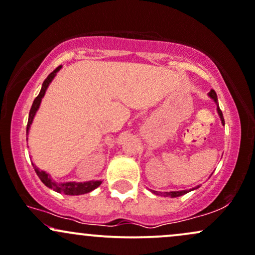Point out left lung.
Wrapping results in <instances>:
<instances>
[{"label":"left lung","instance_id":"left-lung-1","mask_svg":"<svg viewBox=\"0 0 255 255\" xmlns=\"http://www.w3.org/2000/svg\"><path fill=\"white\" fill-rule=\"evenodd\" d=\"M208 96L211 97V99L213 100L214 102H216V105H217V112H218V114H219V117H220V120H222V124L224 125L225 124V122H224V117H223V113H222V111H220V108H219V105H218V97H217V94H216V91H214L213 89L210 91V93H208ZM197 188H199V185H197V187H195V188H193V189H189V190H179V191H166V193H161V191H155V190H151V193H154L155 194V195H161V196H171V197H178V196H182V195H184V194H187V193H189V191H191V190H195V189H197Z\"/></svg>","mask_w":255,"mask_h":255}]
</instances>
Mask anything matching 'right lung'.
<instances>
[{
	"instance_id": "add662e5",
	"label": "right lung",
	"mask_w": 255,
	"mask_h": 255,
	"mask_svg": "<svg viewBox=\"0 0 255 255\" xmlns=\"http://www.w3.org/2000/svg\"><path fill=\"white\" fill-rule=\"evenodd\" d=\"M60 68H61V66L56 67L55 70H54L53 72H51L49 76H48L47 78H45V81L43 82L42 89H41V91H39L38 96H37L36 99H35V101H33L32 107H31V110H30V114H28V122H27V127H26V133H28V130H30L31 124H32V120H33V118H35L36 112H37V111H38L39 105H41V101H42L43 96H44L45 91H47L48 87H49V84L51 83V81H53V79H54V77H55L56 73H58L59 71H60ZM33 168H35L37 176L39 177V179H41V181L43 182V184H45L48 188H50V189L55 190L56 193L65 194V195H82V194L90 193V191H93L94 189H96V188L99 187V185L102 183L101 181L56 183L55 181H53V179H51V177L47 172H44V171L39 170V168L36 167V166H33Z\"/></svg>"
}]
</instances>
